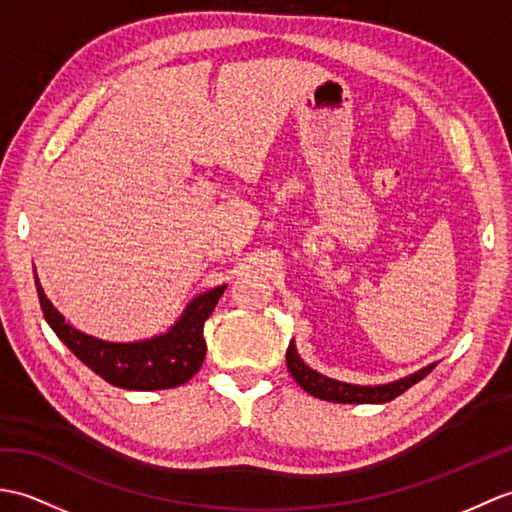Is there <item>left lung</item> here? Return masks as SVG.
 Segmentation results:
<instances>
[{"mask_svg":"<svg viewBox=\"0 0 512 512\" xmlns=\"http://www.w3.org/2000/svg\"><path fill=\"white\" fill-rule=\"evenodd\" d=\"M285 364H288V371L296 379L305 392H310L312 397L331 401V403H386L399 397L401 392H406L412 384L421 382V379L432 373V368L436 364H427L419 371H414L412 375H406L401 379H395V382L388 384H377V386H360V384H347V382H338V379H331L323 373L314 371V368L307 366L299 351H296V344L290 342L288 353H285Z\"/></svg>","mask_w":512,"mask_h":512,"instance_id":"8db88e82","label":"left lung"}]
</instances>
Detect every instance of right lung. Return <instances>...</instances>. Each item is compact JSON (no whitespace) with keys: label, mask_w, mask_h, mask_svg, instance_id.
Returning a JSON list of instances; mask_svg holds the SVG:
<instances>
[{"label":"right lung","mask_w":512,"mask_h":512,"mask_svg":"<svg viewBox=\"0 0 512 512\" xmlns=\"http://www.w3.org/2000/svg\"><path fill=\"white\" fill-rule=\"evenodd\" d=\"M34 283L47 325L54 329L65 347L104 382L126 390H163L189 382L200 371L207 353L202 327L227 290V285H218L194 296L176 323L163 334L133 342H111L89 336L67 323L43 292L37 270H34Z\"/></svg>","instance_id":"obj_1"}]
</instances>
